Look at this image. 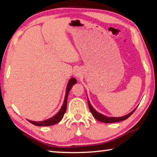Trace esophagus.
Wrapping results in <instances>:
<instances>
[{
  "label": "esophagus",
  "mask_w": 157,
  "mask_h": 157,
  "mask_svg": "<svg viewBox=\"0 0 157 157\" xmlns=\"http://www.w3.org/2000/svg\"><path fill=\"white\" fill-rule=\"evenodd\" d=\"M75 76L76 77V78H80V77H81V74L78 73V72H76L75 73Z\"/></svg>",
  "instance_id": "obj_1"
}]
</instances>
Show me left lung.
Masks as SVG:
<instances>
[{"instance_id":"8db88e82","label":"left lung","mask_w":157,"mask_h":157,"mask_svg":"<svg viewBox=\"0 0 157 157\" xmlns=\"http://www.w3.org/2000/svg\"><path fill=\"white\" fill-rule=\"evenodd\" d=\"M88 106H89V109L90 110V112L92 113V115H93L94 117L95 118L96 120H98L99 122H104V123H113V122H120V121H122V120H127L128 117H130L131 115H132L133 112L135 111V110L136 109V108L134 110H133L132 112L129 113V114L124 115V116H122V117H107L106 115H104L103 114L99 113L97 111V110L94 109L93 107L92 106V105L90 104V102L89 99H88Z\"/></svg>"}]
</instances>
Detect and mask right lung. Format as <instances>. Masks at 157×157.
I'll use <instances>...</instances> for the list:
<instances>
[{
    "instance_id": "1",
    "label": "right lung",
    "mask_w": 157,
    "mask_h": 157,
    "mask_svg": "<svg viewBox=\"0 0 157 157\" xmlns=\"http://www.w3.org/2000/svg\"><path fill=\"white\" fill-rule=\"evenodd\" d=\"M77 83L76 80L74 78H71L70 80L69 81L67 86L66 88V93L65 96V99H64V102L63 106H62L60 110L56 113L54 116L52 117L48 118V119L44 120V121H39V122H35V121H31V120H28L30 123H32L33 124L39 126V127H47V126H51L57 124L60 120L63 119L64 116V114L65 113L66 110H67V97H68V94L70 90L72 88V86L74 84Z\"/></svg>"
}]
</instances>
